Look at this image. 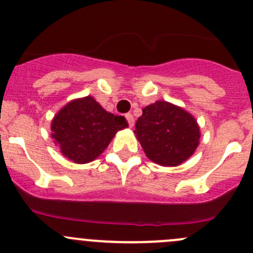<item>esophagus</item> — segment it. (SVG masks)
Masks as SVG:
<instances>
[{
	"label": "esophagus",
	"mask_w": 253,
	"mask_h": 253,
	"mask_svg": "<svg viewBox=\"0 0 253 253\" xmlns=\"http://www.w3.org/2000/svg\"><path fill=\"white\" fill-rule=\"evenodd\" d=\"M126 119H127V122H128V126L129 127H132L134 125V117H133V115L132 114H126Z\"/></svg>",
	"instance_id": "esophagus-1"
}]
</instances>
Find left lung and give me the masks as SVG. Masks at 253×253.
<instances>
[{
  "label": "left lung",
  "instance_id": "left-lung-1",
  "mask_svg": "<svg viewBox=\"0 0 253 253\" xmlns=\"http://www.w3.org/2000/svg\"><path fill=\"white\" fill-rule=\"evenodd\" d=\"M134 133L145 155L163 167H176L188 159L201 136L192 115L167 101H155L143 109Z\"/></svg>",
  "mask_w": 253,
  "mask_h": 253
}]
</instances>
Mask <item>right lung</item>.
<instances>
[{
	"mask_svg": "<svg viewBox=\"0 0 253 253\" xmlns=\"http://www.w3.org/2000/svg\"><path fill=\"white\" fill-rule=\"evenodd\" d=\"M127 126L124 116L105 111L91 96H86L60 110L51 124V136L66 158L84 164L99 157L116 132Z\"/></svg>",
	"mask_w": 253,
	"mask_h": 253,
	"instance_id": "add662e5",
	"label": "right lung"
}]
</instances>
